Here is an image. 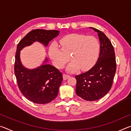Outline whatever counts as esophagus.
Listing matches in <instances>:
<instances>
[{
	"mask_svg": "<svg viewBox=\"0 0 131 131\" xmlns=\"http://www.w3.org/2000/svg\"><path fill=\"white\" fill-rule=\"evenodd\" d=\"M70 77V75H68V74H63V80H67L69 78V77Z\"/></svg>",
	"mask_w": 131,
	"mask_h": 131,
	"instance_id": "obj_1",
	"label": "esophagus"
}]
</instances>
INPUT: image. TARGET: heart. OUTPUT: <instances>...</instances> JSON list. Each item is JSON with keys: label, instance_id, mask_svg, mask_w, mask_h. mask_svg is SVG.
I'll use <instances>...</instances> for the list:
<instances>
[{"label": "heart", "instance_id": "1", "mask_svg": "<svg viewBox=\"0 0 131 131\" xmlns=\"http://www.w3.org/2000/svg\"><path fill=\"white\" fill-rule=\"evenodd\" d=\"M61 48L55 42L50 44L48 55L57 67L62 68L70 60L73 61L67 66V70L76 72L90 69L98 57L100 46L95 37L84 35L72 34L64 36L59 40Z\"/></svg>", "mask_w": 131, "mask_h": 131}]
</instances>
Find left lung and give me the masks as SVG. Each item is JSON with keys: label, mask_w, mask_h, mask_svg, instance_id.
Returning a JSON list of instances; mask_svg holds the SVG:
<instances>
[{"label": "left lung", "mask_w": 131, "mask_h": 131, "mask_svg": "<svg viewBox=\"0 0 131 131\" xmlns=\"http://www.w3.org/2000/svg\"><path fill=\"white\" fill-rule=\"evenodd\" d=\"M97 33L100 41V52L95 65L87 71L75 77L76 92L85 101H94L102 98L112 88L116 72L114 47L102 31L90 27Z\"/></svg>", "instance_id": "1"}]
</instances>
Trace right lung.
I'll return each mask as SVG.
<instances>
[{"mask_svg": "<svg viewBox=\"0 0 131 131\" xmlns=\"http://www.w3.org/2000/svg\"><path fill=\"white\" fill-rule=\"evenodd\" d=\"M59 34L57 30H32L17 45L14 73L18 85L24 96L34 103L45 104L54 100L57 96L63 80L62 73L54 66L46 63L48 61L47 58H46L43 65L36 69L25 68L20 60V51L35 41H39L47 46Z\"/></svg>", "mask_w": 131, "mask_h": 131, "instance_id": "1", "label": "right lung"}]
</instances>
